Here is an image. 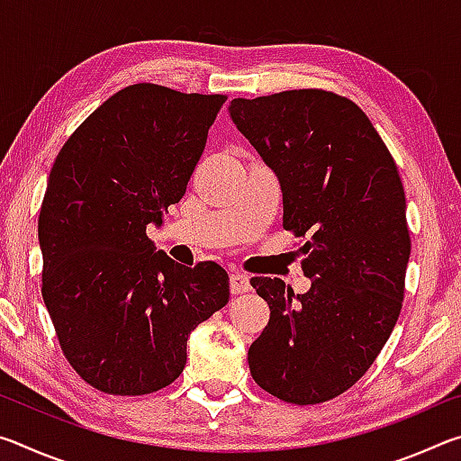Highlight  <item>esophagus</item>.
<instances>
[{"label":"esophagus","mask_w":461,"mask_h":461,"mask_svg":"<svg viewBox=\"0 0 461 461\" xmlns=\"http://www.w3.org/2000/svg\"><path fill=\"white\" fill-rule=\"evenodd\" d=\"M252 285H249V278L246 275H241V272H233L230 276V291L231 294H241V293H248Z\"/></svg>","instance_id":"esophagus-1"}]
</instances>
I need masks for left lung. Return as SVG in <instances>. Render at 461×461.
I'll return each instance as SVG.
<instances>
[{"label":"left lung","instance_id":"obj_1","mask_svg":"<svg viewBox=\"0 0 461 461\" xmlns=\"http://www.w3.org/2000/svg\"><path fill=\"white\" fill-rule=\"evenodd\" d=\"M230 115L283 189V228L307 241L305 294L280 278L249 283L270 307L248 349L256 384L293 404L352 388L401 315L411 254L407 201L393 154L352 99L293 89L233 99Z\"/></svg>","mask_w":461,"mask_h":461}]
</instances>
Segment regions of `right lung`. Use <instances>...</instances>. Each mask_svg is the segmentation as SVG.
<instances>
[{"instance_id":"add662e5","label":"right lung","mask_w":461,"mask_h":461,"mask_svg":"<svg viewBox=\"0 0 461 461\" xmlns=\"http://www.w3.org/2000/svg\"><path fill=\"white\" fill-rule=\"evenodd\" d=\"M225 101L130 85L54 160L38 217L42 299L62 354L101 393L168 386L185 368L191 331L228 305L220 264L181 267L146 236L183 199Z\"/></svg>"}]
</instances>
